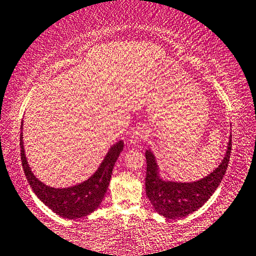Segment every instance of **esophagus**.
<instances>
[{
	"mask_svg": "<svg viewBox=\"0 0 256 256\" xmlns=\"http://www.w3.org/2000/svg\"><path fill=\"white\" fill-rule=\"evenodd\" d=\"M146 133L144 131H136V133H133V136H131V139H130V142H131L132 145H136V144H139L140 142H142V140H145L146 138Z\"/></svg>",
	"mask_w": 256,
	"mask_h": 256,
	"instance_id": "34e87169",
	"label": "esophagus"
}]
</instances>
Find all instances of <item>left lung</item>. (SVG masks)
Masks as SVG:
<instances>
[{
	"instance_id": "1",
	"label": "left lung",
	"mask_w": 256,
	"mask_h": 256,
	"mask_svg": "<svg viewBox=\"0 0 256 256\" xmlns=\"http://www.w3.org/2000/svg\"><path fill=\"white\" fill-rule=\"evenodd\" d=\"M232 148V134L230 136L228 150L220 164L208 176L195 182H174L162 180L159 175V166L152 150L145 153L146 195L158 214L168 219L186 217L198 210L216 192L228 169Z\"/></svg>"
}]
</instances>
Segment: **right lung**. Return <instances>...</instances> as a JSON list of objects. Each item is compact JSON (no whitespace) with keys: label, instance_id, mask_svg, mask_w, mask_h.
<instances>
[{"label":"right lung","instance_id":"1","mask_svg":"<svg viewBox=\"0 0 256 256\" xmlns=\"http://www.w3.org/2000/svg\"><path fill=\"white\" fill-rule=\"evenodd\" d=\"M23 128L22 122L20 130ZM20 159L28 184L36 196L48 206L54 214L67 219H78L90 214L100 205L108 186H109L114 166L123 150L124 142H120L110 147L102 164L94 174L82 183L68 188H53L36 178L28 164L23 145V132L20 138Z\"/></svg>","mask_w":256,"mask_h":256}]
</instances>
